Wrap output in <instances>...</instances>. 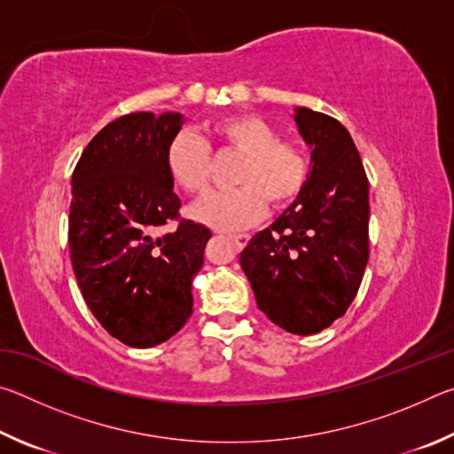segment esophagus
<instances>
[{
	"mask_svg": "<svg viewBox=\"0 0 454 454\" xmlns=\"http://www.w3.org/2000/svg\"><path fill=\"white\" fill-rule=\"evenodd\" d=\"M230 238H232V242L238 246V248H244V246L250 240L248 234H232Z\"/></svg>",
	"mask_w": 454,
	"mask_h": 454,
	"instance_id": "34e87169",
	"label": "esophagus"
}]
</instances>
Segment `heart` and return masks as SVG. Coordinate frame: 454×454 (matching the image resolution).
I'll list each match as a JSON object with an SVG mask.
<instances>
[{
	"label": "heart",
	"instance_id": "1",
	"mask_svg": "<svg viewBox=\"0 0 454 454\" xmlns=\"http://www.w3.org/2000/svg\"><path fill=\"white\" fill-rule=\"evenodd\" d=\"M208 140L194 132H180L166 150L172 182L190 196H202L212 182L210 142L220 150L242 153L234 170L238 188L202 200L194 216L218 230L252 226L264 216L268 202L282 208L302 194L310 180V156L304 144L278 137L270 121L256 114H230L204 128Z\"/></svg>",
	"mask_w": 454,
	"mask_h": 454
}]
</instances>
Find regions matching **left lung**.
Instances as JSON below:
<instances>
[{
  "label": "left lung",
  "mask_w": 454,
  "mask_h": 454,
  "mask_svg": "<svg viewBox=\"0 0 454 454\" xmlns=\"http://www.w3.org/2000/svg\"><path fill=\"white\" fill-rule=\"evenodd\" d=\"M312 148L310 180L270 228L240 254L258 309L292 334L320 333L344 317L368 262V178L340 121L298 107Z\"/></svg>",
  "instance_id": "8db88e82"
}]
</instances>
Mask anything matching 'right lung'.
Returning <instances> with one entry per match:
<instances>
[{"label": "right lung", "mask_w": 454, "mask_h": 454, "mask_svg": "<svg viewBox=\"0 0 454 454\" xmlns=\"http://www.w3.org/2000/svg\"><path fill=\"white\" fill-rule=\"evenodd\" d=\"M182 114L134 112L91 137L72 174L67 242L83 301L134 348L168 340L192 314V278L212 232L180 216L166 150ZM168 221L179 224L168 235Z\"/></svg>", "instance_id": "1"}]
</instances>
